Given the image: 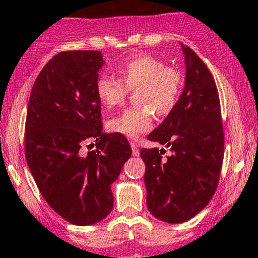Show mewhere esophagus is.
Instances as JSON below:
<instances>
[{"mask_svg": "<svg viewBox=\"0 0 258 258\" xmlns=\"http://www.w3.org/2000/svg\"><path fill=\"white\" fill-rule=\"evenodd\" d=\"M131 148H132V154H134V155L140 154V150H139V144L138 143L131 141Z\"/></svg>", "mask_w": 258, "mask_h": 258, "instance_id": "obj_1", "label": "esophagus"}]
</instances>
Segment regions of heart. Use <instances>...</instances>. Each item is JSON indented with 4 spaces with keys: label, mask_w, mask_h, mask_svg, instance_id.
Wrapping results in <instances>:
<instances>
[{
    "label": "heart",
    "mask_w": 258,
    "mask_h": 258,
    "mask_svg": "<svg viewBox=\"0 0 258 258\" xmlns=\"http://www.w3.org/2000/svg\"><path fill=\"white\" fill-rule=\"evenodd\" d=\"M117 80L100 76L95 82L97 99L110 109L123 104L134 92L136 106L109 119L108 128L127 138H136L153 126V113L167 117L175 109L182 90V74L150 55H136L115 67Z\"/></svg>",
    "instance_id": "b5f03b06"
}]
</instances>
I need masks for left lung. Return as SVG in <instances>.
I'll return each instance as SVG.
<instances>
[{"mask_svg":"<svg viewBox=\"0 0 258 258\" xmlns=\"http://www.w3.org/2000/svg\"><path fill=\"white\" fill-rule=\"evenodd\" d=\"M186 66L185 89L175 109L148 135L166 145L140 150L145 163L146 206L154 217L181 224L201 212L219 185L224 161V128L215 80L203 60L182 46Z\"/></svg>","mask_w":258,"mask_h":258,"instance_id":"obj_1","label":"left lung"}]
</instances>
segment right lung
I'll return each mask as SVG.
<instances>
[{"label": "right lung", "instance_id": "1", "mask_svg": "<svg viewBox=\"0 0 258 258\" xmlns=\"http://www.w3.org/2000/svg\"><path fill=\"white\" fill-rule=\"evenodd\" d=\"M103 64L100 51L55 55L32 87L25 119V158L39 192L57 215L80 226L112 212L110 185L132 153L123 135L103 132L95 92Z\"/></svg>", "mask_w": 258, "mask_h": 258}]
</instances>
